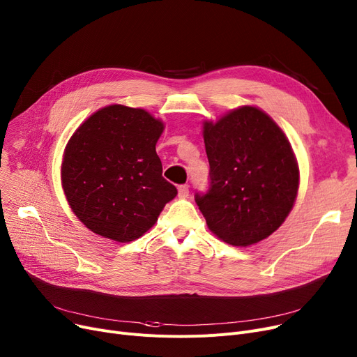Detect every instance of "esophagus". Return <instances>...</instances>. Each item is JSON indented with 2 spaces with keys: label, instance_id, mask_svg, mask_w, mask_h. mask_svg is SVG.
Instances as JSON below:
<instances>
[{
  "label": "esophagus",
  "instance_id": "obj_1",
  "mask_svg": "<svg viewBox=\"0 0 357 357\" xmlns=\"http://www.w3.org/2000/svg\"><path fill=\"white\" fill-rule=\"evenodd\" d=\"M189 196V188L188 185H178V197L185 199Z\"/></svg>",
  "mask_w": 357,
  "mask_h": 357
}]
</instances>
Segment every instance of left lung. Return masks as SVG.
<instances>
[{"label": "left lung", "instance_id": "obj_1", "mask_svg": "<svg viewBox=\"0 0 357 357\" xmlns=\"http://www.w3.org/2000/svg\"><path fill=\"white\" fill-rule=\"evenodd\" d=\"M211 188L196 195L208 228L234 247L257 244L291 213L299 165L289 139L266 112L241 106L203 122Z\"/></svg>", "mask_w": 357, "mask_h": 357}]
</instances>
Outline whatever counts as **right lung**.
<instances>
[{
    "label": "right lung",
    "mask_w": 357,
    "mask_h": 357,
    "mask_svg": "<svg viewBox=\"0 0 357 357\" xmlns=\"http://www.w3.org/2000/svg\"><path fill=\"white\" fill-rule=\"evenodd\" d=\"M164 128L144 109L110 105L73 133L61 183L68 205L90 231L116 243L138 240L177 196L155 151Z\"/></svg>",
    "instance_id": "1"
}]
</instances>
